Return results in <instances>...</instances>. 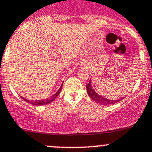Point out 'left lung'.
<instances>
[{
  "instance_id": "1",
  "label": "left lung",
  "mask_w": 152,
  "mask_h": 152,
  "mask_svg": "<svg viewBox=\"0 0 152 152\" xmlns=\"http://www.w3.org/2000/svg\"><path fill=\"white\" fill-rule=\"evenodd\" d=\"M86 87H87V94L92 99V100L95 101L96 103H99V104L101 105H111V104H115L117 102L121 101V100H122V97L120 99H118V100H111V99H107L105 97L101 96L99 94H97L96 92L93 89V87L92 86V81H89L88 84L86 85Z\"/></svg>"
}]
</instances>
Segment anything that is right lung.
<instances>
[{
	"instance_id": "right-lung-1",
	"label": "right lung",
	"mask_w": 152,
	"mask_h": 152,
	"mask_svg": "<svg viewBox=\"0 0 152 152\" xmlns=\"http://www.w3.org/2000/svg\"><path fill=\"white\" fill-rule=\"evenodd\" d=\"M63 84H62L61 87H60V89H58V90L57 91V92H56L55 94H54L52 96L49 97H47V98L46 99H43V100H35V101H33V100H27V99L24 98V97H22L21 96V98L23 99L24 100H25V101H27L28 103H30V104H33V105H45V104H48V103H52L53 100H55V98L58 96V95L60 94V91H61V89H62V87H63Z\"/></svg>"
}]
</instances>
